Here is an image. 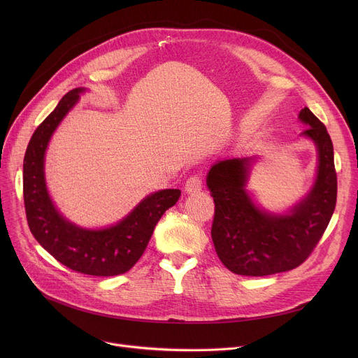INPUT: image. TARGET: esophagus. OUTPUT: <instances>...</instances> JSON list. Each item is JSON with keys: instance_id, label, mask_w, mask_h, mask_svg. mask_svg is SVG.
I'll return each mask as SVG.
<instances>
[{"instance_id": "esophagus-1", "label": "esophagus", "mask_w": 358, "mask_h": 358, "mask_svg": "<svg viewBox=\"0 0 358 358\" xmlns=\"http://www.w3.org/2000/svg\"><path fill=\"white\" fill-rule=\"evenodd\" d=\"M203 187V181H201V177L194 174L192 177H189V180L185 181V185H184V190L189 193V194H193V193H197L201 190Z\"/></svg>"}]
</instances>
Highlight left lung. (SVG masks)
I'll list each match as a JSON object with an SVG mask.
<instances>
[{
  "instance_id": "obj_1",
  "label": "left lung",
  "mask_w": 358,
  "mask_h": 358,
  "mask_svg": "<svg viewBox=\"0 0 358 358\" xmlns=\"http://www.w3.org/2000/svg\"><path fill=\"white\" fill-rule=\"evenodd\" d=\"M302 136L317 149L310 192L286 215L259 209L247 192L254 158H231L212 165L206 178L215 201L212 239L223 266L239 275H270L293 270L312 254L336 203L334 146L325 124L305 107Z\"/></svg>"
}]
</instances>
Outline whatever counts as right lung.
I'll return each instance as SVG.
<instances>
[{
  "label": "right lung",
  "mask_w": 358,
  "mask_h": 358,
  "mask_svg": "<svg viewBox=\"0 0 358 358\" xmlns=\"http://www.w3.org/2000/svg\"><path fill=\"white\" fill-rule=\"evenodd\" d=\"M84 88L66 92L37 126L23 164V197L30 232L61 264L88 275L110 277L129 271L146 250L155 224L178 201L181 192L166 189L146 196L117 224L84 229L66 220L52 203L45 181V152L55 129L77 104Z\"/></svg>",
  "instance_id": "right-lung-1"
}]
</instances>
